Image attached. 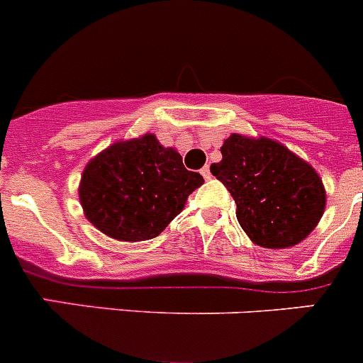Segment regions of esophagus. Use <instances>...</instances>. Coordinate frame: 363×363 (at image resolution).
I'll list each match as a JSON object with an SVG mask.
<instances>
[{"mask_svg":"<svg viewBox=\"0 0 363 363\" xmlns=\"http://www.w3.org/2000/svg\"><path fill=\"white\" fill-rule=\"evenodd\" d=\"M201 174L206 181H209V179H211V170H209V166H204V168L201 170Z\"/></svg>","mask_w":363,"mask_h":363,"instance_id":"obj_1","label":"esophagus"}]
</instances>
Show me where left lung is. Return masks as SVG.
Returning a JSON list of instances; mask_svg holds the SVG:
<instances>
[{
  "instance_id": "obj_1",
  "label": "left lung",
  "mask_w": 363,
  "mask_h": 363,
  "mask_svg": "<svg viewBox=\"0 0 363 363\" xmlns=\"http://www.w3.org/2000/svg\"><path fill=\"white\" fill-rule=\"evenodd\" d=\"M211 174L235 199L236 218L256 245L286 249L323 218L326 189L306 161L269 138L231 134Z\"/></svg>"
}]
</instances>
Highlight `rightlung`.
<instances>
[{"mask_svg": "<svg viewBox=\"0 0 363 363\" xmlns=\"http://www.w3.org/2000/svg\"><path fill=\"white\" fill-rule=\"evenodd\" d=\"M202 182L175 148L145 134L94 155L84 168L79 197L98 231L120 242H145L164 231Z\"/></svg>", "mask_w": 363, "mask_h": 363, "instance_id": "obj_1", "label": "right lung"}]
</instances>
